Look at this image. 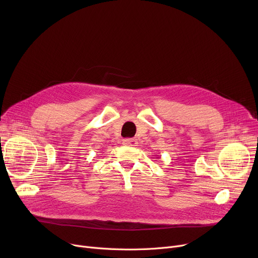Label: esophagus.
<instances>
[{"label":"esophagus","mask_w":258,"mask_h":258,"mask_svg":"<svg viewBox=\"0 0 258 258\" xmlns=\"http://www.w3.org/2000/svg\"><path fill=\"white\" fill-rule=\"evenodd\" d=\"M123 143L124 145H126V146H136L137 144H138V142H137V140L136 139H134V138H127V139H124L123 140Z\"/></svg>","instance_id":"esophagus-1"}]
</instances>
